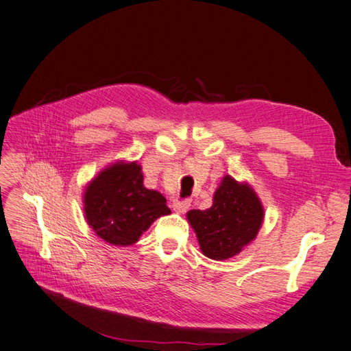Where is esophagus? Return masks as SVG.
Wrapping results in <instances>:
<instances>
[{"instance_id": "1", "label": "esophagus", "mask_w": 351, "mask_h": 351, "mask_svg": "<svg viewBox=\"0 0 351 351\" xmlns=\"http://www.w3.org/2000/svg\"><path fill=\"white\" fill-rule=\"evenodd\" d=\"M190 208V200H176L173 204V209L177 214H184V212Z\"/></svg>"}]
</instances>
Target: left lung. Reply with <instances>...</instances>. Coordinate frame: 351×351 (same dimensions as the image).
Returning <instances> with one entry per match:
<instances>
[{
    "instance_id": "1",
    "label": "left lung",
    "mask_w": 351,
    "mask_h": 351,
    "mask_svg": "<svg viewBox=\"0 0 351 351\" xmlns=\"http://www.w3.org/2000/svg\"><path fill=\"white\" fill-rule=\"evenodd\" d=\"M202 253L209 259L236 256L258 236L263 222V206L247 183L231 176L222 178L209 209L187 212Z\"/></svg>"
}]
</instances>
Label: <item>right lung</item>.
<instances>
[{"instance_id": "right-lung-1", "label": "right lung", "mask_w": 351, "mask_h": 351, "mask_svg": "<svg viewBox=\"0 0 351 351\" xmlns=\"http://www.w3.org/2000/svg\"><path fill=\"white\" fill-rule=\"evenodd\" d=\"M83 205L88 224L112 246H130L156 218L171 214L167 199L143 186L136 161L104 168L86 186Z\"/></svg>"}]
</instances>
